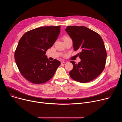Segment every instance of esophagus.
I'll use <instances>...</instances> for the list:
<instances>
[{"instance_id":"1","label":"esophagus","mask_w":122,"mask_h":122,"mask_svg":"<svg viewBox=\"0 0 122 122\" xmlns=\"http://www.w3.org/2000/svg\"><path fill=\"white\" fill-rule=\"evenodd\" d=\"M67 62V61H66V60H62L61 61V63H62V64H64V63H66Z\"/></svg>"}]
</instances>
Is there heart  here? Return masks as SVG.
I'll return each mask as SVG.
<instances>
[{"instance_id": "obj_1", "label": "heart", "mask_w": 122, "mask_h": 122, "mask_svg": "<svg viewBox=\"0 0 122 122\" xmlns=\"http://www.w3.org/2000/svg\"><path fill=\"white\" fill-rule=\"evenodd\" d=\"M68 38V37H64V38H63V40L65 39V38Z\"/></svg>"}]
</instances>
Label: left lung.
Wrapping results in <instances>:
<instances>
[{"label":"left lung","instance_id":"left-lung-1","mask_svg":"<svg viewBox=\"0 0 122 122\" xmlns=\"http://www.w3.org/2000/svg\"><path fill=\"white\" fill-rule=\"evenodd\" d=\"M65 30L72 38L74 50L81 51L79 53L80 62L71 61L73 68L70 76L82 83L91 81L105 68L107 53L103 40L99 34L84 26H68Z\"/></svg>","mask_w":122,"mask_h":122}]
</instances>
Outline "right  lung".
<instances>
[{
  "mask_svg": "<svg viewBox=\"0 0 122 122\" xmlns=\"http://www.w3.org/2000/svg\"><path fill=\"white\" fill-rule=\"evenodd\" d=\"M60 25L42 27L26 32L21 38L14 57L19 71L28 81L44 83L53 77L61 63L46 55L60 33Z\"/></svg>",
  "mask_w": 122,
  "mask_h": 122,
  "instance_id": "right-lung-1",
  "label": "right lung"
}]
</instances>
